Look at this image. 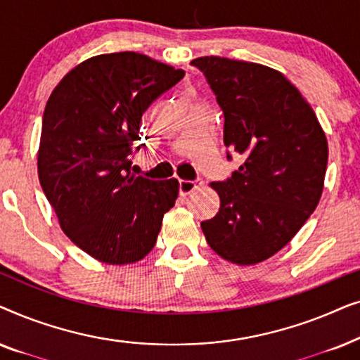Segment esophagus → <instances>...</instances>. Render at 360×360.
Segmentation results:
<instances>
[{
    "instance_id": "34e87169",
    "label": "esophagus",
    "mask_w": 360,
    "mask_h": 360,
    "mask_svg": "<svg viewBox=\"0 0 360 360\" xmlns=\"http://www.w3.org/2000/svg\"><path fill=\"white\" fill-rule=\"evenodd\" d=\"M203 185V179H195V180H180L179 181V188L181 195H190L191 191H195L196 188Z\"/></svg>"
}]
</instances>
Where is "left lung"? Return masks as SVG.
Returning <instances> with one entry per match:
<instances>
[{
	"mask_svg": "<svg viewBox=\"0 0 360 360\" xmlns=\"http://www.w3.org/2000/svg\"><path fill=\"white\" fill-rule=\"evenodd\" d=\"M224 115V146L244 155L229 179L213 181L221 206L201 223L210 248L229 262H262L287 245L323 193L328 142L316 115L274 68L198 57Z\"/></svg>",
	"mask_w": 360,
	"mask_h": 360,
	"instance_id": "left-lung-1",
	"label": "left lung"
}]
</instances>
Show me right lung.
I'll return each mask as SVG.
<instances>
[{
	"label": "right lung",
	"instance_id": "add662e5",
	"mask_svg": "<svg viewBox=\"0 0 360 360\" xmlns=\"http://www.w3.org/2000/svg\"><path fill=\"white\" fill-rule=\"evenodd\" d=\"M184 70L137 52L103 53L68 72L42 117L41 186L73 244L106 264L141 260L155 245L179 181L131 174L142 115Z\"/></svg>",
	"mask_w": 360,
	"mask_h": 360
}]
</instances>
